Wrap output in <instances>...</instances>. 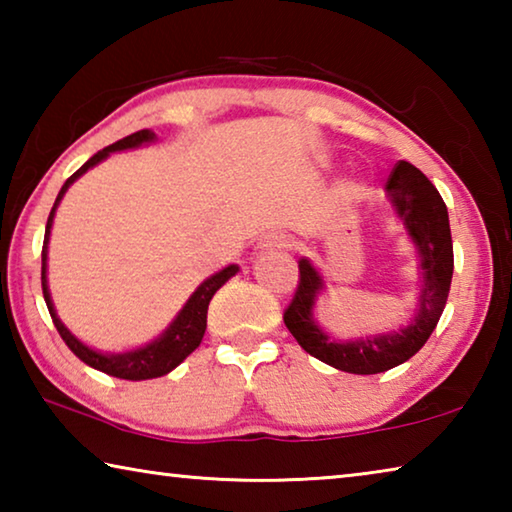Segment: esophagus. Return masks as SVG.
Wrapping results in <instances>:
<instances>
[{
	"label": "esophagus",
	"mask_w": 512,
	"mask_h": 512,
	"mask_svg": "<svg viewBox=\"0 0 512 512\" xmlns=\"http://www.w3.org/2000/svg\"><path fill=\"white\" fill-rule=\"evenodd\" d=\"M266 250H282V248H289L291 246V239L287 235H282V232H271V235H266L262 239V244H259Z\"/></svg>",
	"instance_id": "1"
}]
</instances>
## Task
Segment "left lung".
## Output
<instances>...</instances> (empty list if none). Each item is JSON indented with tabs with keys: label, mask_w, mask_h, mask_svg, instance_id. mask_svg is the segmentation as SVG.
<instances>
[{
	"label": "left lung",
	"mask_w": 512,
	"mask_h": 512,
	"mask_svg": "<svg viewBox=\"0 0 512 512\" xmlns=\"http://www.w3.org/2000/svg\"><path fill=\"white\" fill-rule=\"evenodd\" d=\"M386 189L422 257L424 287L420 293L418 316L413 318V323L393 334L336 343L311 318L314 316L311 309H314L318 291L323 289V280L307 259L298 262V289L293 293L289 307L284 309V325L289 327L302 350L327 366L352 372V375H377V372H386L409 361L436 329L449 296V284H452V230H449L447 207L438 189L418 167L404 160L393 167Z\"/></svg>",
	"instance_id": "1"
}]
</instances>
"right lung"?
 <instances>
[{
    "label": "right lung",
    "instance_id": "right-lung-1",
    "mask_svg": "<svg viewBox=\"0 0 512 512\" xmlns=\"http://www.w3.org/2000/svg\"><path fill=\"white\" fill-rule=\"evenodd\" d=\"M153 137H155V133H151L149 128H144V131H137L133 135L124 137V140L106 146L103 151L94 153L92 158L85 162L79 171H74L72 176L65 180L63 189L58 192L54 207H51L49 219H47V230H45V244H42V296H45L47 309L51 314V320H54V325L58 329L60 339L65 341L67 348L72 350L76 357H79L83 363H88V366H92L94 370H101V372H106V375L128 379V381H142V379L162 377V375H167V372L176 368L178 363H183L203 341V334H205V327H207V307H210L212 296L223 287L225 282L230 280L232 275L239 271V266L230 264L228 268H223V271L212 275L210 280H205L201 287L194 291V296L187 300V305L183 307V311H180L178 318L173 320L167 332H164L160 339H155L151 345H146V348H140V350H133V352H126V354L94 352L90 348H85V345L79 339H76V336L69 332V329L63 323H60V318L56 316V311H54V305H51L49 289H47V241H49V230H51V223H54V214H56V207L60 203V198L65 196L67 187L72 185L76 178L83 176L85 171L94 167V164H99L103 158H108L112 151L133 149V146L151 142Z\"/></svg>",
    "mask_w": 512,
    "mask_h": 512
}]
</instances>
